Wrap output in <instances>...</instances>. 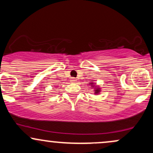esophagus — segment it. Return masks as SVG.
<instances>
[{
	"label": "esophagus",
	"instance_id": "34e87169",
	"mask_svg": "<svg viewBox=\"0 0 153 153\" xmlns=\"http://www.w3.org/2000/svg\"><path fill=\"white\" fill-rule=\"evenodd\" d=\"M76 78H71V82H76Z\"/></svg>",
	"mask_w": 153,
	"mask_h": 153
}]
</instances>
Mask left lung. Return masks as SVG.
I'll return each instance as SVG.
<instances>
[{
	"label": "left lung",
	"instance_id": "left-lung-1",
	"mask_svg": "<svg viewBox=\"0 0 153 153\" xmlns=\"http://www.w3.org/2000/svg\"><path fill=\"white\" fill-rule=\"evenodd\" d=\"M96 93H98V92H99V90H98V89H97V90H96Z\"/></svg>",
	"mask_w": 153,
	"mask_h": 153
}]
</instances>
